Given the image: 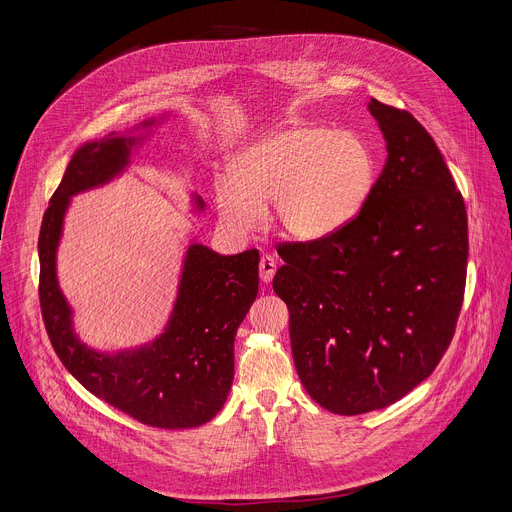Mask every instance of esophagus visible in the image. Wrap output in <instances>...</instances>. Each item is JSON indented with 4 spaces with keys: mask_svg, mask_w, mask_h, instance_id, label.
Masks as SVG:
<instances>
[{
    "mask_svg": "<svg viewBox=\"0 0 512 512\" xmlns=\"http://www.w3.org/2000/svg\"><path fill=\"white\" fill-rule=\"evenodd\" d=\"M277 271V263L271 255H263L259 261V277L263 283H269Z\"/></svg>",
    "mask_w": 512,
    "mask_h": 512,
    "instance_id": "esophagus-1",
    "label": "esophagus"
}]
</instances>
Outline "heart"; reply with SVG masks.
Wrapping results in <instances>:
<instances>
[{"label": "heart", "mask_w": 512, "mask_h": 512, "mask_svg": "<svg viewBox=\"0 0 512 512\" xmlns=\"http://www.w3.org/2000/svg\"><path fill=\"white\" fill-rule=\"evenodd\" d=\"M377 182L371 145L352 131L322 125L275 129L243 148L231 176L216 180L221 221L235 233L273 223L287 237L316 243L346 229L369 202Z\"/></svg>", "instance_id": "1"}]
</instances>
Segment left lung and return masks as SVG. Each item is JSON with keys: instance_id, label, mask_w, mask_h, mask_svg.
Instances as JSON below:
<instances>
[{"instance_id": "1", "label": "left lung", "mask_w": 512, "mask_h": 512, "mask_svg": "<svg viewBox=\"0 0 512 512\" xmlns=\"http://www.w3.org/2000/svg\"><path fill=\"white\" fill-rule=\"evenodd\" d=\"M387 160L340 233L281 245L275 294L308 395L338 415L389 407L425 381L464 300L468 221L431 135L407 111L369 101Z\"/></svg>"}]
</instances>
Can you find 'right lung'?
I'll return each instance as SVG.
<instances>
[{"mask_svg": "<svg viewBox=\"0 0 512 512\" xmlns=\"http://www.w3.org/2000/svg\"><path fill=\"white\" fill-rule=\"evenodd\" d=\"M170 115L145 119L127 129L129 134L111 131L103 139L87 141L70 158L40 227V306L58 358L87 391L145 425L188 429L221 411L233 387L235 336L257 298L259 251L218 255L190 241L162 334L115 352L81 340L75 310L62 294L56 271L72 196L123 176L143 143ZM204 206L198 194H190L192 212L202 214Z\"/></svg>", "mask_w": 512, "mask_h": 512, "instance_id": "obj_1", "label": "right lung"}]
</instances>
